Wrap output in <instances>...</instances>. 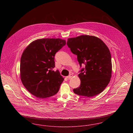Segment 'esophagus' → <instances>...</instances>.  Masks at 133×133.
<instances>
[{
  "mask_svg": "<svg viewBox=\"0 0 133 133\" xmlns=\"http://www.w3.org/2000/svg\"><path fill=\"white\" fill-rule=\"evenodd\" d=\"M73 74H70V75H69V76H67V77H66V78H67V79H70L72 78L73 77Z\"/></svg>",
  "mask_w": 133,
  "mask_h": 133,
  "instance_id": "obj_1",
  "label": "esophagus"
}]
</instances>
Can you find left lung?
Returning a JSON list of instances; mask_svg holds the SVG:
<instances>
[{
  "mask_svg": "<svg viewBox=\"0 0 133 133\" xmlns=\"http://www.w3.org/2000/svg\"><path fill=\"white\" fill-rule=\"evenodd\" d=\"M67 44L77 56L80 66L85 65L78 74L81 84L73 89L74 93L88 97L101 93L112 77L111 56L107 45L100 38L88 35L68 38Z\"/></svg>",
  "mask_w": 133,
  "mask_h": 133,
  "instance_id": "obj_1",
  "label": "left lung"
}]
</instances>
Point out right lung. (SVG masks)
Wrapping results in <instances>:
<instances>
[{"label": "right lung", "instance_id": "1", "mask_svg": "<svg viewBox=\"0 0 133 133\" xmlns=\"http://www.w3.org/2000/svg\"><path fill=\"white\" fill-rule=\"evenodd\" d=\"M66 44L60 38H42L32 41L20 60V77L24 86L38 98H46L58 92L63 77L54 71V56Z\"/></svg>", "mask_w": 133, "mask_h": 133}]
</instances>
